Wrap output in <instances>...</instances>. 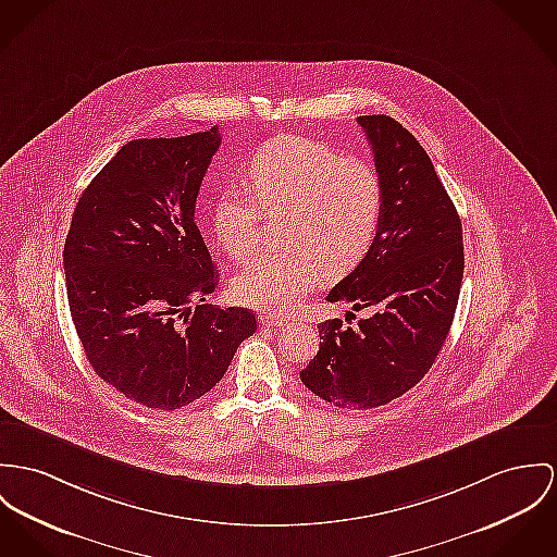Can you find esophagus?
<instances>
[{
  "label": "esophagus",
  "instance_id": "obj_1",
  "mask_svg": "<svg viewBox=\"0 0 557 557\" xmlns=\"http://www.w3.org/2000/svg\"><path fill=\"white\" fill-rule=\"evenodd\" d=\"M260 324L262 326H271V329H280V326H286L288 320L284 315H280V313H262L260 315Z\"/></svg>",
  "mask_w": 557,
  "mask_h": 557
}]
</instances>
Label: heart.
I'll return each mask as SVG.
<instances>
[{
	"label": "heart",
	"instance_id": "b5f03b06",
	"mask_svg": "<svg viewBox=\"0 0 557 557\" xmlns=\"http://www.w3.org/2000/svg\"><path fill=\"white\" fill-rule=\"evenodd\" d=\"M248 188L264 214H284V252L264 255L233 280L244 305L280 313L320 282L342 275L371 250L384 212V182L362 157H339L318 139L277 135L248 161ZM258 208L252 197L226 190L212 208L222 250L246 260L257 246Z\"/></svg>",
	"mask_w": 557,
	"mask_h": 557
}]
</instances>
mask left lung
I'll use <instances>...</instances> for the list:
<instances>
[{"label":"left lung","instance_id":"left-lung-1","mask_svg":"<svg viewBox=\"0 0 557 557\" xmlns=\"http://www.w3.org/2000/svg\"><path fill=\"white\" fill-rule=\"evenodd\" d=\"M358 125L384 182V212L371 250L326 299L371 315L356 326L322 322L320 349L300 371L302 384L342 409L385 405L429 373L465 273L462 222L426 150L385 114Z\"/></svg>","mask_w":557,"mask_h":557}]
</instances>
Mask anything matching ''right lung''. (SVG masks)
I'll use <instances>...</instances> for the list:
<instances>
[{"label":"right lung","mask_w":557,"mask_h":557,"mask_svg":"<svg viewBox=\"0 0 557 557\" xmlns=\"http://www.w3.org/2000/svg\"><path fill=\"white\" fill-rule=\"evenodd\" d=\"M218 146V127L128 141L86 186L65 239L67 300L86 358L148 409L208 394L257 333L252 309L206 302L218 273L195 206Z\"/></svg>","instance_id":"add662e5"}]
</instances>
